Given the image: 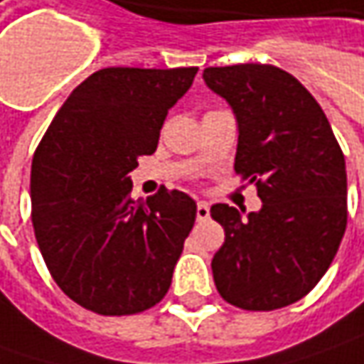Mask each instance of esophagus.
I'll use <instances>...</instances> for the list:
<instances>
[{
  "label": "esophagus",
  "instance_id": "34e87169",
  "mask_svg": "<svg viewBox=\"0 0 364 364\" xmlns=\"http://www.w3.org/2000/svg\"><path fill=\"white\" fill-rule=\"evenodd\" d=\"M208 217H210V208H208V204L198 203V206H196V218H198L200 223H204V220H208Z\"/></svg>",
  "mask_w": 364,
  "mask_h": 364
}]
</instances>
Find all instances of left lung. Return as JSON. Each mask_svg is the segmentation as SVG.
Listing matches in <instances>:
<instances>
[{"label": "left lung", "instance_id": "1", "mask_svg": "<svg viewBox=\"0 0 364 364\" xmlns=\"http://www.w3.org/2000/svg\"><path fill=\"white\" fill-rule=\"evenodd\" d=\"M203 77L237 115L235 172L263 203L247 217L229 204L210 208L225 229L210 263L215 286L241 310L286 308L312 291L343 241V149L322 107L286 70L247 63L208 66Z\"/></svg>", "mask_w": 364, "mask_h": 364}]
</instances>
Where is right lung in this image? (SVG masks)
<instances>
[{"label":"right lung","mask_w":364,"mask_h":364,"mask_svg":"<svg viewBox=\"0 0 364 364\" xmlns=\"http://www.w3.org/2000/svg\"><path fill=\"white\" fill-rule=\"evenodd\" d=\"M196 66H111L82 80L58 109L32 160V225L52 279L85 310L132 316L160 304L196 203L160 188L132 198L129 172L158 147L168 109Z\"/></svg>","instance_id":"right-lung-1"}]
</instances>
